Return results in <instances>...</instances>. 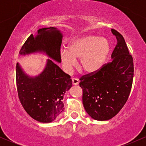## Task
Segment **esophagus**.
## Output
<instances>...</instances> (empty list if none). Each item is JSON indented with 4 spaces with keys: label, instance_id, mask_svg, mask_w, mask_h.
Instances as JSON below:
<instances>
[{
    "label": "esophagus",
    "instance_id": "34e87169",
    "mask_svg": "<svg viewBox=\"0 0 146 146\" xmlns=\"http://www.w3.org/2000/svg\"><path fill=\"white\" fill-rule=\"evenodd\" d=\"M72 82H73V85H78L79 82H80V81H79V80L78 78H72Z\"/></svg>",
    "mask_w": 146,
    "mask_h": 146
}]
</instances>
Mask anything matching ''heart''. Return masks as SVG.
Returning <instances> with one entry per match:
<instances>
[{
    "mask_svg": "<svg viewBox=\"0 0 146 146\" xmlns=\"http://www.w3.org/2000/svg\"><path fill=\"white\" fill-rule=\"evenodd\" d=\"M68 50L60 52V58L65 71L70 72L80 59L79 66L85 73H97L103 67L111 50L110 42L104 38L88 35L71 42Z\"/></svg>",
    "mask_w": 146,
    "mask_h": 146,
    "instance_id": "1",
    "label": "heart"
}]
</instances>
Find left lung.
<instances>
[{
    "instance_id": "obj_1",
    "label": "left lung",
    "mask_w": 146,
    "mask_h": 146,
    "mask_svg": "<svg viewBox=\"0 0 146 146\" xmlns=\"http://www.w3.org/2000/svg\"><path fill=\"white\" fill-rule=\"evenodd\" d=\"M117 40L111 57L100 71L80 78L82 102L87 113L95 120L106 121L115 117L126 103L134 75L132 56L122 35L115 29Z\"/></svg>"
}]
</instances>
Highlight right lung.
<instances>
[{
	"instance_id": "add662e5",
	"label": "right lung",
	"mask_w": 146,
	"mask_h": 146,
	"mask_svg": "<svg viewBox=\"0 0 146 146\" xmlns=\"http://www.w3.org/2000/svg\"><path fill=\"white\" fill-rule=\"evenodd\" d=\"M62 35L55 27L42 28L38 35L31 34L21 47L20 54L43 51L60 62ZM16 86L18 98L25 111L36 121L50 123L64 110L65 92L72 86V80L51 60L36 78L27 75L16 64Z\"/></svg>"
}]
</instances>
